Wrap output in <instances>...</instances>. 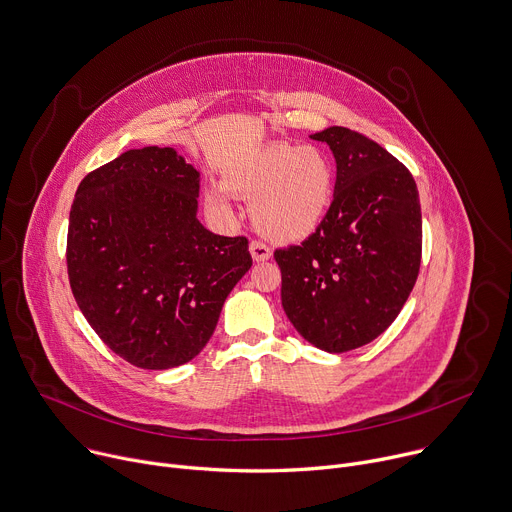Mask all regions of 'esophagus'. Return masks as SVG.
<instances>
[{
    "instance_id": "obj_1",
    "label": "esophagus",
    "mask_w": 512,
    "mask_h": 512,
    "mask_svg": "<svg viewBox=\"0 0 512 512\" xmlns=\"http://www.w3.org/2000/svg\"><path fill=\"white\" fill-rule=\"evenodd\" d=\"M250 254H252V258H254L256 262H264V260H268V258L272 256V250H270L264 242L252 240V242H250Z\"/></svg>"
}]
</instances>
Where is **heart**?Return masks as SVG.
Here are the masks:
<instances>
[{
    "label": "heart",
    "mask_w": 512,
    "mask_h": 512,
    "mask_svg": "<svg viewBox=\"0 0 512 512\" xmlns=\"http://www.w3.org/2000/svg\"><path fill=\"white\" fill-rule=\"evenodd\" d=\"M224 185L236 195L254 197L252 220L264 236L298 242L323 222L333 199L335 171L315 147L274 143L234 167ZM206 206L216 214H230L222 189L208 191Z\"/></svg>",
    "instance_id": "1"
}]
</instances>
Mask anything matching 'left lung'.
I'll use <instances>...</instances> for the list:
<instances>
[{"label": "left lung", "mask_w": 512, "mask_h": 512, "mask_svg": "<svg viewBox=\"0 0 512 512\" xmlns=\"http://www.w3.org/2000/svg\"><path fill=\"white\" fill-rule=\"evenodd\" d=\"M331 208L300 246L274 252L288 321L311 345L345 353L377 339L399 315L422 262V210L412 173L365 135L329 127Z\"/></svg>", "instance_id": "left-lung-1"}]
</instances>
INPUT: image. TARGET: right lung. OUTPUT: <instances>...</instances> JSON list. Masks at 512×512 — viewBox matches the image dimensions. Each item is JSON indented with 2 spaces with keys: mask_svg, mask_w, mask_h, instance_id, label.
I'll use <instances>...</instances> for the list:
<instances>
[{
  "mask_svg": "<svg viewBox=\"0 0 512 512\" xmlns=\"http://www.w3.org/2000/svg\"><path fill=\"white\" fill-rule=\"evenodd\" d=\"M197 197L199 171L171 147L131 149L76 189L70 288L102 343L135 367L191 361L252 266L244 236L199 224Z\"/></svg>",
  "mask_w": 512,
  "mask_h": 512,
  "instance_id": "right-lung-1",
  "label": "right lung"
}]
</instances>
